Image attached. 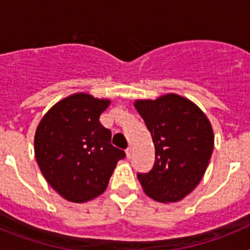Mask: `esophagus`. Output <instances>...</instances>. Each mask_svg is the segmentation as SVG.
Returning <instances> with one entry per match:
<instances>
[{"label":"esophagus","mask_w":250,"mask_h":250,"mask_svg":"<svg viewBox=\"0 0 250 250\" xmlns=\"http://www.w3.org/2000/svg\"><path fill=\"white\" fill-rule=\"evenodd\" d=\"M125 152H126V158L127 159L131 158V155H132V149H131V147H127V149L125 150Z\"/></svg>","instance_id":"esophagus-1"}]
</instances>
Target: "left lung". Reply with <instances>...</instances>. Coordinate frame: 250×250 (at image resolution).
Masks as SVG:
<instances>
[{"label": "left lung", "mask_w": 250, "mask_h": 250, "mask_svg": "<svg viewBox=\"0 0 250 250\" xmlns=\"http://www.w3.org/2000/svg\"><path fill=\"white\" fill-rule=\"evenodd\" d=\"M155 146L149 173H138L145 194L156 202L175 203L202 180L214 149L210 121L190 100L167 94L156 100H136Z\"/></svg>", "instance_id": "left-lung-1"}]
</instances>
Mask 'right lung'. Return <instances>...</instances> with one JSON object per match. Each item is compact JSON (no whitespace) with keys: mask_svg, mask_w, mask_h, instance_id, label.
<instances>
[{"mask_svg":"<svg viewBox=\"0 0 250 250\" xmlns=\"http://www.w3.org/2000/svg\"><path fill=\"white\" fill-rule=\"evenodd\" d=\"M110 100L74 94L59 101L40 121L35 156L46 182L68 202L85 203L105 191L125 152L110 144L100 124Z\"/></svg>","mask_w":250,"mask_h":250,"instance_id":"obj_1","label":"right lung"}]
</instances>
